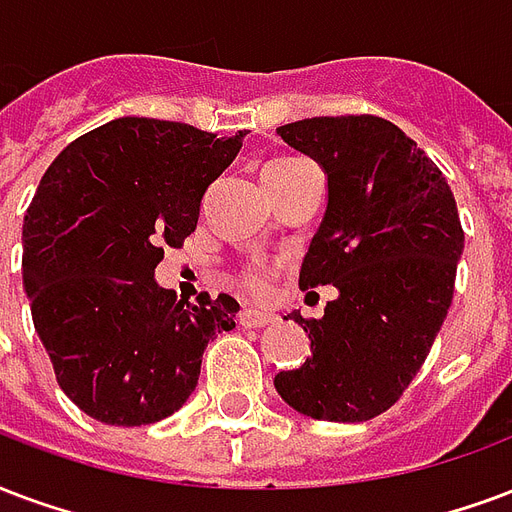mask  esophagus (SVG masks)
Instances as JSON below:
<instances>
[{"mask_svg": "<svg viewBox=\"0 0 512 512\" xmlns=\"http://www.w3.org/2000/svg\"><path fill=\"white\" fill-rule=\"evenodd\" d=\"M245 329H256V326H267L275 321V315L261 313V310H242L240 318H237Z\"/></svg>", "mask_w": 512, "mask_h": 512, "instance_id": "obj_1", "label": "esophagus"}]
</instances>
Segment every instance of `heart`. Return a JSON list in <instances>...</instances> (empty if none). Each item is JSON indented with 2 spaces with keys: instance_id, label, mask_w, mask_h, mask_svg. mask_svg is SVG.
Returning a JSON list of instances; mask_svg holds the SVG:
<instances>
[{
  "instance_id": "heart-1",
  "label": "heart",
  "mask_w": 512,
  "mask_h": 512,
  "mask_svg": "<svg viewBox=\"0 0 512 512\" xmlns=\"http://www.w3.org/2000/svg\"><path fill=\"white\" fill-rule=\"evenodd\" d=\"M297 161H302V159L283 156V159L270 161V164H267L264 169H280V167H288V164H297ZM242 283H245V288H248L251 294L261 297V294H264V288H267V270H264V267H251V270L242 275Z\"/></svg>"
}]
</instances>
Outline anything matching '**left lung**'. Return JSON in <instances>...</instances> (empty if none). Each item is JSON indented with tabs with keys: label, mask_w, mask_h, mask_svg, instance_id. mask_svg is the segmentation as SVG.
<instances>
[{
	"label": "left lung",
	"mask_w": 512,
	"mask_h": 512,
	"mask_svg": "<svg viewBox=\"0 0 512 512\" xmlns=\"http://www.w3.org/2000/svg\"><path fill=\"white\" fill-rule=\"evenodd\" d=\"M278 134L321 164L329 188L299 288L334 286L337 299L324 318L291 313L313 356L278 372L275 388L302 416L370 421L416 378L448 315L464 251L456 199L434 161L378 115L305 118Z\"/></svg>",
	"instance_id": "1"
}]
</instances>
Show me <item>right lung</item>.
I'll return each instance as SVG.
<instances>
[{
	"label": "right lung",
	"instance_id": "right-lung-1",
	"mask_svg": "<svg viewBox=\"0 0 512 512\" xmlns=\"http://www.w3.org/2000/svg\"><path fill=\"white\" fill-rule=\"evenodd\" d=\"M115 118L56 156L23 215V291L61 391L110 426L156 424L197 388L202 353L237 299H178L164 248L197 229L202 197L242 137Z\"/></svg>",
	"mask_w": 512,
	"mask_h": 512
}]
</instances>
